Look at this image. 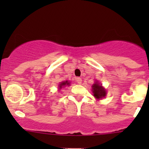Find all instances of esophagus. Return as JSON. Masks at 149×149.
<instances>
[{
	"label": "esophagus",
	"mask_w": 149,
	"mask_h": 149,
	"mask_svg": "<svg viewBox=\"0 0 149 149\" xmlns=\"http://www.w3.org/2000/svg\"><path fill=\"white\" fill-rule=\"evenodd\" d=\"M76 82H77V83L79 84H81V82H82V79H81V78H76Z\"/></svg>",
	"instance_id": "obj_1"
}]
</instances>
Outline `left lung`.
Segmentation results:
<instances>
[{"mask_svg": "<svg viewBox=\"0 0 149 149\" xmlns=\"http://www.w3.org/2000/svg\"><path fill=\"white\" fill-rule=\"evenodd\" d=\"M92 92L93 95L97 100H102L107 95V91L101 84H99L98 81H96L92 85Z\"/></svg>", "mask_w": 149, "mask_h": 149, "instance_id": "8db88e82", "label": "left lung"}]
</instances>
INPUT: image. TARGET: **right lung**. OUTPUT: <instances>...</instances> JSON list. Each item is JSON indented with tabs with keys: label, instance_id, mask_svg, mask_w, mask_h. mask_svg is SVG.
Segmentation results:
<instances>
[{
	"label": "right lung",
	"instance_id": "add662e5",
	"mask_svg": "<svg viewBox=\"0 0 149 149\" xmlns=\"http://www.w3.org/2000/svg\"><path fill=\"white\" fill-rule=\"evenodd\" d=\"M70 82H68V81H63L61 82V84H59V89H61L62 88H64V87H65L66 86H70Z\"/></svg>",
	"mask_w": 149,
	"mask_h": 149
}]
</instances>
